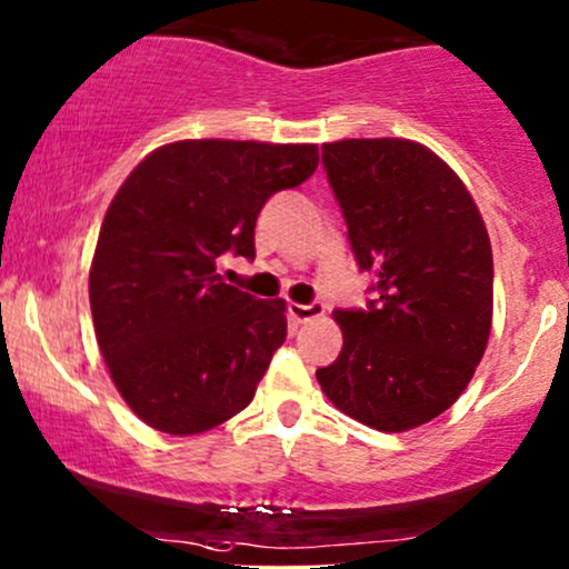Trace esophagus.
<instances>
[{
	"label": "esophagus",
	"mask_w": 569,
	"mask_h": 569,
	"mask_svg": "<svg viewBox=\"0 0 569 569\" xmlns=\"http://www.w3.org/2000/svg\"><path fill=\"white\" fill-rule=\"evenodd\" d=\"M318 316H323V302H310V305L291 302L289 305V318L295 323H305V321H310V318H318Z\"/></svg>",
	"instance_id": "esophagus-1"
}]
</instances>
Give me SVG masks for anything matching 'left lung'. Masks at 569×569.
<instances>
[{"label":"left lung","instance_id":"obj_1","mask_svg":"<svg viewBox=\"0 0 569 569\" xmlns=\"http://www.w3.org/2000/svg\"><path fill=\"white\" fill-rule=\"evenodd\" d=\"M367 308L335 310L342 351L316 370L337 410L380 432L432 421L470 383L491 332L495 261L470 191L399 137L321 146Z\"/></svg>","mask_w":569,"mask_h":569}]
</instances>
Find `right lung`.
<instances>
[{
    "label": "right lung",
    "instance_id": "1",
    "mask_svg": "<svg viewBox=\"0 0 569 569\" xmlns=\"http://www.w3.org/2000/svg\"><path fill=\"white\" fill-rule=\"evenodd\" d=\"M316 167V146L180 140L146 156L112 197L91 316L112 383L148 427L208 432L253 399L286 340V302L223 283L216 261L253 259L267 199Z\"/></svg>",
    "mask_w": 569,
    "mask_h": 569
}]
</instances>
